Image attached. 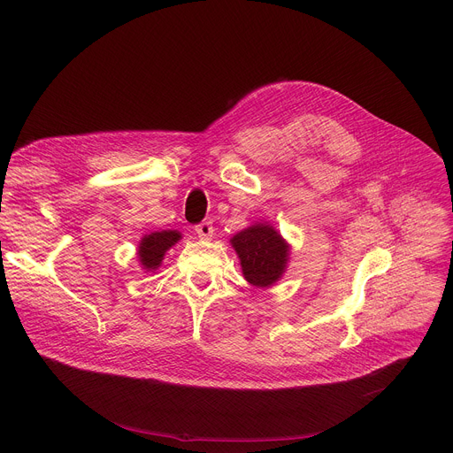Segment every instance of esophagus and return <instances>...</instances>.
<instances>
[{
	"label": "esophagus",
	"instance_id": "34e87169",
	"mask_svg": "<svg viewBox=\"0 0 453 453\" xmlns=\"http://www.w3.org/2000/svg\"><path fill=\"white\" fill-rule=\"evenodd\" d=\"M213 224L210 222V220H204V222H201V224H197L196 226V233H197V236L201 238V240H210L211 236H213Z\"/></svg>",
	"mask_w": 453,
	"mask_h": 453
}]
</instances>
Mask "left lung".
Returning a JSON list of instances; mask_svg holds the SVG:
<instances>
[{
	"instance_id": "1",
	"label": "left lung",
	"mask_w": 453,
	"mask_h": 453,
	"mask_svg": "<svg viewBox=\"0 0 453 453\" xmlns=\"http://www.w3.org/2000/svg\"><path fill=\"white\" fill-rule=\"evenodd\" d=\"M245 280L254 287H271L285 273L288 247L273 226L257 224L231 238Z\"/></svg>"
}]
</instances>
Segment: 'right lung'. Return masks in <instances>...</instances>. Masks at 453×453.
Segmentation results:
<instances>
[{
	"label": "right lung",
	"mask_w": 453,
	"mask_h": 453,
	"mask_svg": "<svg viewBox=\"0 0 453 453\" xmlns=\"http://www.w3.org/2000/svg\"><path fill=\"white\" fill-rule=\"evenodd\" d=\"M180 238L177 231H159L145 236L140 243V262L147 271H154L159 267L165 252Z\"/></svg>",
	"instance_id": "obj_1"
}]
</instances>
